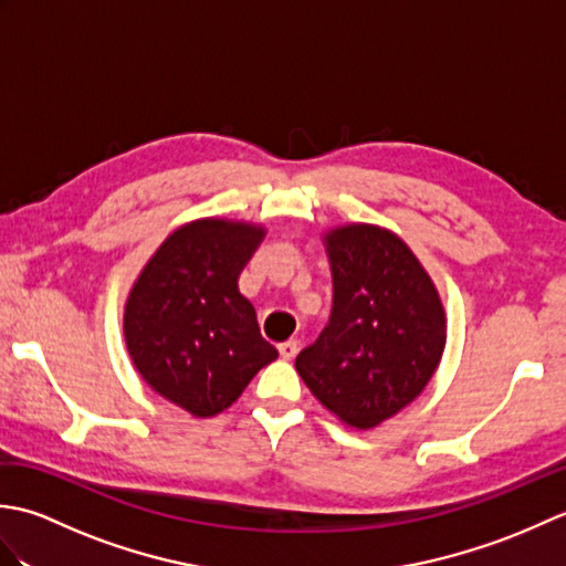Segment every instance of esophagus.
<instances>
[{"label": "esophagus", "mask_w": 566, "mask_h": 566, "mask_svg": "<svg viewBox=\"0 0 566 566\" xmlns=\"http://www.w3.org/2000/svg\"><path fill=\"white\" fill-rule=\"evenodd\" d=\"M296 353H298V343L296 340H286V343L280 345V355L284 359H292Z\"/></svg>", "instance_id": "esophagus-1"}]
</instances>
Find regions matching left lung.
Here are the masks:
<instances>
[{
	"label": "left lung",
	"mask_w": 566,
	"mask_h": 566,
	"mask_svg": "<svg viewBox=\"0 0 566 566\" xmlns=\"http://www.w3.org/2000/svg\"><path fill=\"white\" fill-rule=\"evenodd\" d=\"M328 326L296 357L316 399L367 430L426 389L444 347V311L401 238L377 226L335 228Z\"/></svg>",
	"instance_id": "8db88e82"
}]
</instances>
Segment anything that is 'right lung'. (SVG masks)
Wrapping results in <instances>:
<instances>
[{
    "instance_id": "1",
    "label": "right lung",
    "mask_w": 566,
    "mask_h": 566,
    "mask_svg": "<svg viewBox=\"0 0 566 566\" xmlns=\"http://www.w3.org/2000/svg\"><path fill=\"white\" fill-rule=\"evenodd\" d=\"M262 228L203 219L165 240L130 290L124 333L140 377L191 416L231 406L276 359L238 274Z\"/></svg>"
}]
</instances>
